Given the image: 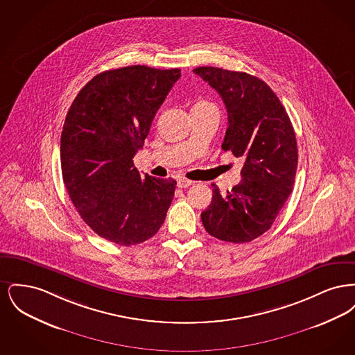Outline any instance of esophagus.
Here are the masks:
<instances>
[{"label": "esophagus", "instance_id": "34e87169", "mask_svg": "<svg viewBox=\"0 0 355 355\" xmlns=\"http://www.w3.org/2000/svg\"><path fill=\"white\" fill-rule=\"evenodd\" d=\"M177 185L178 187H189L190 185H193V181H190V180H186V178H180L178 181H177Z\"/></svg>", "mask_w": 355, "mask_h": 355}]
</instances>
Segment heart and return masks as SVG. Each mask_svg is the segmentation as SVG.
<instances>
[{
	"label": "heart",
	"instance_id": "obj_1",
	"mask_svg": "<svg viewBox=\"0 0 355 355\" xmlns=\"http://www.w3.org/2000/svg\"><path fill=\"white\" fill-rule=\"evenodd\" d=\"M194 107H216L211 102L200 101L194 105Z\"/></svg>",
	"mask_w": 355,
	"mask_h": 355
}]
</instances>
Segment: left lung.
<instances>
[{
    "mask_svg": "<svg viewBox=\"0 0 355 355\" xmlns=\"http://www.w3.org/2000/svg\"><path fill=\"white\" fill-rule=\"evenodd\" d=\"M193 71L225 102L229 126L222 150L245 161L241 182L225 196L211 185L213 200L201 220L210 236L246 243L270 229L293 190L298 165L295 133L284 105L262 80L213 67Z\"/></svg>",
    "mask_w": 355,
    "mask_h": 355,
    "instance_id": "left-lung-1",
    "label": "left lung"
}]
</instances>
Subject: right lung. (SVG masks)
I'll return each mask as SVG.
<instances>
[{"mask_svg":"<svg viewBox=\"0 0 355 355\" xmlns=\"http://www.w3.org/2000/svg\"><path fill=\"white\" fill-rule=\"evenodd\" d=\"M180 69L135 65L106 70L80 90L61 135V169L69 197L85 223L121 246L159 230L177 182L141 175L133 157Z\"/></svg>","mask_w":355,"mask_h":355,"instance_id":"obj_1","label":"right lung"}]
</instances>
